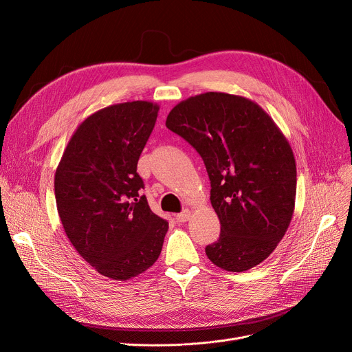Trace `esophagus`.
I'll use <instances>...</instances> for the list:
<instances>
[{"mask_svg":"<svg viewBox=\"0 0 352 352\" xmlns=\"http://www.w3.org/2000/svg\"><path fill=\"white\" fill-rule=\"evenodd\" d=\"M190 217H191V211L190 210H184L182 212L175 215V219H177V223L182 224V223H187V221L190 219Z\"/></svg>","mask_w":352,"mask_h":352,"instance_id":"esophagus-1","label":"esophagus"}]
</instances>
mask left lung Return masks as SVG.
<instances>
[{"mask_svg":"<svg viewBox=\"0 0 352 352\" xmlns=\"http://www.w3.org/2000/svg\"><path fill=\"white\" fill-rule=\"evenodd\" d=\"M165 125L204 160L221 234L207 245L211 263L243 272L276 248L295 207L297 165L292 148L256 102L204 92L177 104Z\"/></svg>","mask_w":352,"mask_h":352,"instance_id":"obj_1","label":"left lung"}]
</instances>
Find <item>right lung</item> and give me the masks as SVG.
I'll use <instances>...</instances> for the list:
<instances>
[{
    "instance_id": "right-lung-1",
    "label": "right lung",
    "mask_w": 352,
    "mask_h": 352,
    "mask_svg": "<svg viewBox=\"0 0 352 352\" xmlns=\"http://www.w3.org/2000/svg\"><path fill=\"white\" fill-rule=\"evenodd\" d=\"M158 109L150 101H131L91 114L55 171V201L71 244L101 275L118 281L150 268L168 231L141 195L137 173Z\"/></svg>"
}]
</instances>
